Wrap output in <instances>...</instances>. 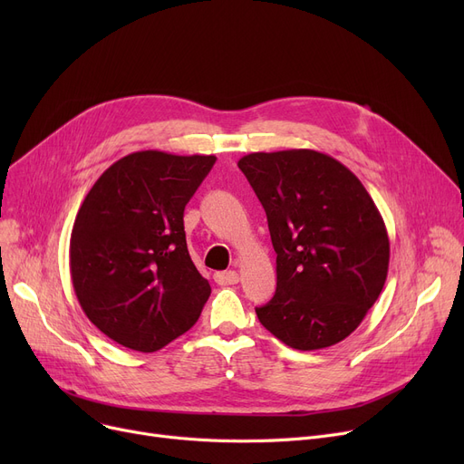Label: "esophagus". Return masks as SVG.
<instances>
[{
    "mask_svg": "<svg viewBox=\"0 0 464 464\" xmlns=\"http://www.w3.org/2000/svg\"><path fill=\"white\" fill-rule=\"evenodd\" d=\"M214 280L219 285H233L238 282V273L237 271H224V273H216Z\"/></svg>",
    "mask_w": 464,
    "mask_h": 464,
    "instance_id": "1",
    "label": "esophagus"
}]
</instances>
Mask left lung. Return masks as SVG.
Segmentation results:
<instances>
[{
    "mask_svg": "<svg viewBox=\"0 0 464 464\" xmlns=\"http://www.w3.org/2000/svg\"><path fill=\"white\" fill-rule=\"evenodd\" d=\"M276 252V294L256 308L284 344L310 352L350 336L380 297L389 237L369 191L334 158L308 150L238 160Z\"/></svg>",
    "mask_w": 464,
    "mask_h": 464,
    "instance_id": "obj_1",
    "label": "left lung"
}]
</instances>
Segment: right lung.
<instances>
[{"mask_svg": "<svg viewBox=\"0 0 464 464\" xmlns=\"http://www.w3.org/2000/svg\"><path fill=\"white\" fill-rule=\"evenodd\" d=\"M214 161L133 152L84 198L69 242L71 280L88 320L114 343L158 352L199 320L210 285L189 257L184 208Z\"/></svg>", "mask_w": 464, "mask_h": 464, "instance_id": "add662e5", "label": "right lung"}]
</instances>
